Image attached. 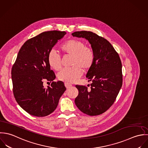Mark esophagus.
<instances>
[{"instance_id":"1","label":"esophagus","mask_w":148,"mask_h":148,"mask_svg":"<svg viewBox=\"0 0 148 148\" xmlns=\"http://www.w3.org/2000/svg\"><path fill=\"white\" fill-rule=\"evenodd\" d=\"M64 86H65V87H66L67 89H69V88H70L72 86V85H71V84H69V83L66 82V83H64Z\"/></svg>"}]
</instances>
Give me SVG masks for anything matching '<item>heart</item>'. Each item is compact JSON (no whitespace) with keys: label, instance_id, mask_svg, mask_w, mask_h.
<instances>
[{"label":"heart","instance_id":"1","mask_svg":"<svg viewBox=\"0 0 148 148\" xmlns=\"http://www.w3.org/2000/svg\"><path fill=\"white\" fill-rule=\"evenodd\" d=\"M60 50L66 55L72 56L71 65L73 66L59 71L58 78L62 81L67 83L75 82L82 75V69L84 71H88L94 63V51L81 40L70 39L61 46ZM47 59L49 65L54 70L58 71L61 68V58L56 50H50Z\"/></svg>","mask_w":148,"mask_h":148}]
</instances>
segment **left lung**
<instances>
[{
  "label": "left lung",
  "instance_id": "obj_1",
  "mask_svg": "<svg viewBox=\"0 0 148 148\" xmlns=\"http://www.w3.org/2000/svg\"><path fill=\"white\" fill-rule=\"evenodd\" d=\"M73 36L85 38L94 51V62L86 74L90 88L76 85L78 95L77 108L89 116L105 112L114 102L122 85V63L118 53L106 39L91 31L72 33Z\"/></svg>",
  "mask_w": 148,
  "mask_h": 148
}]
</instances>
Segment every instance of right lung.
Returning a JSON list of instances; mask_svg holds the SVG:
<instances>
[{
	"label": "right lung",
	"instance_id": "right-lung-1",
	"mask_svg": "<svg viewBox=\"0 0 148 148\" xmlns=\"http://www.w3.org/2000/svg\"><path fill=\"white\" fill-rule=\"evenodd\" d=\"M66 34L64 31L43 32L27 40L21 48L11 70L13 92L19 105L36 117H45L57 108L66 88L62 81L54 82L48 54ZM52 82L45 88L43 81Z\"/></svg>",
	"mask_w": 148,
	"mask_h": 148
}]
</instances>
